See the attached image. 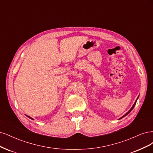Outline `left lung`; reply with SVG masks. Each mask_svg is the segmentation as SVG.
Masks as SVG:
<instances>
[{"mask_svg": "<svg viewBox=\"0 0 153 153\" xmlns=\"http://www.w3.org/2000/svg\"><path fill=\"white\" fill-rule=\"evenodd\" d=\"M138 98H139V97H138ZM138 98H137V100H136L135 102L134 103V105H133V106L131 107V109H130V111H129L128 112H126V114H125L124 116H122V117H121L120 118V119H121V118H123V117H124L125 116H126V115H128V114H129V113H130V112H131V111H132V109H134V107H135V104H136V102H137V99H138Z\"/></svg>", "mask_w": 153, "mask_h": 153, "instance_id": "obj_1", "label": "left lung"}]
</instances>
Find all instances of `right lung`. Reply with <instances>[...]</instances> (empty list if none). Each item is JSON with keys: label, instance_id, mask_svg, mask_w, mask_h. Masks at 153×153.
Masks as SVG:
<instances>
[{"label": "right lung", "instance_id": "obj_1", "mask_svg": "<svg viewBox=\"0 0 153 153\" xmlns=\"http://www.w3.org/2000/svg\"><path fill=\"white\" fill-rule=\"evenodd\" d=\"M28 117H29V118H30V119H31V120H33V118H32L31 117H30V116H27Z\"/></svg>", "mask_w": 153, "mask_h": 153}]
</instances>
